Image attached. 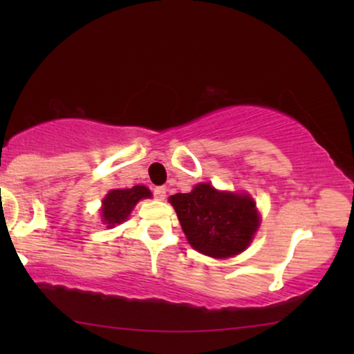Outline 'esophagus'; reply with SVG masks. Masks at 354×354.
<instances>
[{"label": "esophagus", "mask_w": 354, "mask_h": 354, "mask_svg": "<svg viewBox=\"0 0 354 354\" xmlns=\"http://www.w3.org/2000/svg\"><path fill=\"white\" fill-rule=\"evenodd\" d=\"M166 190H167L166 187H156L153 190L154 198H158V200H164V198H166Z\"/></svg>", "instance_id": "1"}]
</instances>
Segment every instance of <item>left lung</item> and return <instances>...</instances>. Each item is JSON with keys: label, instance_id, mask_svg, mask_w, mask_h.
<instances>
[{"label": "left lung", "instance_id": "1", "mask_svg": "<svg viewBox=\"0 0 354 354\" xmlns=\"http://www.w3.org/2000/svg\"><path fill=\"white\" fill-rule=\"evenodd\" d=\"M169 200L188 243L211 258L241 253L258 230V211L246 195L217 192L209 183H200L190 193H177Z\"/></svg>", "mask_w": 354, "mask_h": 354}]
</instances>
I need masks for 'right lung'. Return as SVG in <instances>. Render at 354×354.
Here are the masks:
<instances>
[{"label": "right lung", "mask_w": 354, "mask_h": 354, "mask_svg": "<svg viewBox=\"0 0 354 354\" xmlns=\"http://www.w3.org/2000/svg\"><path fill=\"white\" fill-rule=\"evenodd\" d=\"M151 192L143 185H135L132 188H124V190H113L108 193V196L103 201V216L104 224L108 227H113L115 224H120L127 219L130 211L133 206L142 200V198H149Z\"/></svg>", "instance_id": "obj_1"}]
</instances>
